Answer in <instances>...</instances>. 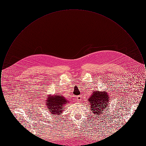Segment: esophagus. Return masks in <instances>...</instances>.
I'll return each mask as SVG.
<instances>
[{
    "label": "esophagus",
    "instance_id": "esophagus-1",
    "mask_svg": "<svg viewBox=\"0 0 146 146\" xmlns=\"http://www.w3.org/2000/svg\"><path fill=\"white\" fill-rule=\"evenodd\" d=\"M82 96H80V95L78 96L76 98L77 102H80L82 100Z\"/></svg>",
    "mask_w": 146,
    "mask_h": 146
}]
</instances>
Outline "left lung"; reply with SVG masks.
<instances>
[{"label": "left lung", "instance_id": "1", "mask_svg": "<svg viewBox=\"0 0 146 146\" xmlns=\"http://www.w3.org/2000/svg\"><path fill=\"white\" fill-rule=\"evenodd\" d=\"M93 93L89 98V102L90 104L91 111L96 115L102 114L104 110L109 104L110 97L107 92L104 91H92Z\"/></svg>", "mask_w": 146, "mask_h": 146}]
</instances>
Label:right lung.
Wrapping results in <instances>:
<instances>
[{
    "mask_svg": "<svg viewBox=\"0 0 146 146\" xmlns=\"http://www.w3.org/2000/svg\"><path fill=\"white\" fill-rule=\"evenodd\" d=\"M69 102L66 98L61 95H49L46 101V105L51 114L60 115L62 113L64 106Z\"/></svg>",
    "mask_w": 146,
    "mask_h": 146,
    "instance_id": "obj_1",
    "label": "right lung"
}]
</instances>
